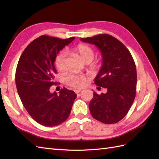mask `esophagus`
<instances>
[{"mask_svg": "<svg viewBox=\"0 0 159 159\" xmlns=\"http://www.w3.org/2000/svg\"><path fill=\"white\" fill-rule=\"evenodd\" d=\"M80 91H81V89H74V92L76 93H79L80 92Z\"/></svg>", "mask_w": 159, "mask_h": 159, "instance_id": "34e87169", "label": "esophagus"}]
</instances>
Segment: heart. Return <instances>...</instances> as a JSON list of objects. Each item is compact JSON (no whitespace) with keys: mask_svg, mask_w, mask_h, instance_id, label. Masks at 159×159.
Here are the masks:
<instances>
[{"mask_svg":"<svg viewBox=\"0 0 159 159\" xmlns=\"http://www.w3.org/2000/svg\"><path fill=\"white\" fill-rule=\"evenodd\" d=\"M76 52L79 54L83 60L87 63L91 62L93 59L94 52L90 46L85 44H79L75 48ZM66 52L61 50L57 56L55 61V64L59 70H63L66 68ZM87 77L85 75L76 73H69L65 78V82L67 85L74 87V88H82L85 86Z\"/></svg>","mask_w":159,"mask_h":159,"instance_id":"obj_1","label":"heart"}]
</instances>
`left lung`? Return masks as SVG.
Instances as JSON below:
<instances>
[{"label":"left lung","mask_w":159,"mask_h":159,"mask_svg":"<svg viewBox=\"0 0 159 159\" xmlns=\"http://www.w3.org/2000/svg\"><path fill=\"white\" fill-rule=\"evenodd\" d=\"M98 48L102 65L95 78V84L106 88V93L93 92L89 108L92 117L111 124L122 120L130 109L136 96V66L126 46L114 37L100 34L80 39Z\"/></svg>","instance_id":"8db88e82"}]
</instances>
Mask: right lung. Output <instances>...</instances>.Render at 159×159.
Segmentation results:
<instances>
[{
    "label": "right lung",
    "instance_id": "obj_1",
    "mask_svg": "<svg viewBox=\"0 0 159 159\" xmlns=\"http://www.w3.org/2000/svg\"><path fill=\"white\" fill-rule=\"evenodd\" d=\"M75 39H62L42 35L33 40L20 56L16 72V85L24 107L38 124L47 127L63 123L69 117L76 94L65 87L50 93L56 85V57Z\"/></svg>",
    "mask_w": 159,
    "mask_h": 159
}]
</instances>
